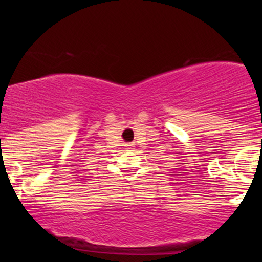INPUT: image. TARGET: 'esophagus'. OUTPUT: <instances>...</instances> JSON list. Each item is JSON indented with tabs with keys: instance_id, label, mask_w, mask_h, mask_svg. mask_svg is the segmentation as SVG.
Masks as SVG:
<instances>
[{
	"instance_id": "obj_1",
	"label": "esophagus",
	"mask_w": 262,
	"mask_h": 262,
	"mask_svg": "<svg viewBox=\"0 0 262 262\" xmlns=\"http://www.w3.org/2000/svg\"><path fill=\"white\" fill-rule=\"evenodd\" d=\"M125 149H127V150H133L134 149V144H125Z\"/></svg>"
}]
</instances>
